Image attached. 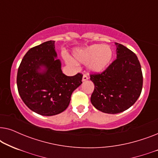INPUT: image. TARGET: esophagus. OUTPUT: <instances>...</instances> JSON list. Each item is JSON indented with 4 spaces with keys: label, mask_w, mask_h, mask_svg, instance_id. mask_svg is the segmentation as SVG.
Masks as SVG:
<instances>
[{
    "label": "esophagus",
    "mask_w": 158,
    "mask_h": 158,
    "mask_svg": "<svg viewBox=\"0 0 158 158\" xmlns=\"http://www.w3.org/2000/svg\"><path fill=\"white\" fill-rule=\"evenodd\" d=\"M88 77L87 76V75H83V81L84 82V81H88Z\"/></svg>",
    "instance_id": "34e87169"
}]
</instances>
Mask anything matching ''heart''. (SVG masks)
Here are the masks:
<instances>
[{"label":"heart","mask_w":158,"mask_h":158,"mask_svg":"<svg viewBox=\"0 0 158 158\" xmlns=\"http://www.w3.org/2000/svg\"><path fill=\"white\" fill-rule=\"evenodd\" d=\"M75 59L77 62L88 64L90 72L98 73L105 70L113 59L114 52L109 46L102 44H94L84 49H79L74 52ZM70 63H73L69 60Z\"/></svg>","instance_id":"heart-1"}]
</instances>
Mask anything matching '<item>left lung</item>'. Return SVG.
Returning a JSON list of instances; mask_svg holds the SVG:
<instances>
[{"label": "left lung", "mask_w": 158, "mask_h": 158, "mask_svg": "<svg viewBox=\"0 0 158 158\" xmlns=\"http://www.w3.org/2000/svg\"><path fill=\"white\" fill-rule=\"evenodd\" d=\"M116 59L101 73L90 74L94 90L93 106L106 114H118L130 108L141 94L143 77L137 55L115 43Z\"/></svg>", "instance_id": "obj_1"}]
</instances>
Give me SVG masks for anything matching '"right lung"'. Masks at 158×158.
Returning a JSON list of instances; mask_svg holds the SVG:
<instances>
[{
    "instance_id": "1",
    "label": "right lung",
    "mask_w": 158,
    "mask_h": 158,
    "mask_svg": "<svg viewBox=\"0 0 158 158\" xmlns=\"http://www.w3.org/2000/svg\"><path fill=\"white\" fill-rule=\"evenodd\" d=\"M55 41L34 47L26 53L18 69L17 88L23 103L42 116H54L68 107L73 92L83 75L67 76L57 59Z\"/></svg>"
}]
</instances>
